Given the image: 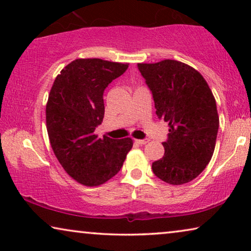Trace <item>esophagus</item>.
<instances>
[{
  "instance_id": "34e87169",
  "label": "esophagus",
  "mask_w": 251,
  "mask_h": 251,
  "mask_svg": "<svg viewBox=\"0 0 251 251\" xmlns=\"http://www.w3.org/2000/svg\"><path fill=\"white\" fill-rule=\"evenodd\" d=\"M136 143L139 144V145H145V144L149 143V139L145 138V139H136Z\"/></svg>"
}]
</instances>
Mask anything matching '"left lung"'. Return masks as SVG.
<instances>
[{"instance_id":"8db88e82","label":"left lung","mask_w":251,"mask_h":251,"mask_svg":"<svg viewBox=\"0 0 251 251\" xmlns=\"http://www.w3.org/2000/svg\"><path fill=\"white\" fill-rule=\"evenodd\" d=\"M152 92L156 115L169 123L164 155L152 164L154 175L171 185L197 178L214 154L219 119L203 76L180 61L138 64Z\"/></svg>"}]
</instances>
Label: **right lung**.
<instances>
[{
  "mask_svg": "<svg viewBox=\"0 0 251 251\" xmlns=\"http://www.w3.org/2000/svg\"><path fill=\"white\" fill-rule=\"evenodd\" d=\"M128 64L76 59L56 77L47 104V129L53 153L78 183L98 186L119 173L132 147L130 138L95 133L104 119L105 89Z\"/></svg>",
  "mask_w": 251,
  "mask_h": 251,
  "instance_id": "add662e5",
  "label": "right lung"
}]
</instances>
